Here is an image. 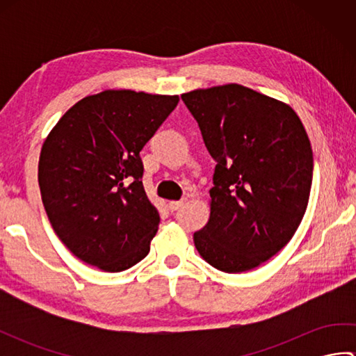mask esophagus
<instances>
[{"instance_id":"34e87169","label":"esophagus","mask_w":356,"mask_h":356,"mask_svg":"<svg viewBox=\"0 0 356 356\" xmlns=\"http://www.w3.org/2000/svg\"><path fill=\"white\" fill-rule=\"evenodd\" d=\"M185 205V200H171L170 203H168V208L171 209V211H177V209H180Z\"/></svg>"}]
</instances>
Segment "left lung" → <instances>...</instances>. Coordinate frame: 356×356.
<instances>
[{"mask_svg":"<svg viewBox=\"0 0 356 356\" xmlns=\"http://www.w3.org/2000/svg\"><path fill=\"white\" fill-rule=\"evenodd\" d=\"M182 99L217 162L195 249L226 274L251 270L289 243L305 217L314 171L306 128L291 105L240 84Z\"/></svg>","mask_w":356,"mask_h":356,"instance_id":"1","label":"left lung"}]
</instances>
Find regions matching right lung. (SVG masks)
I'll return each instance as SVG.
<instances>
[{"mask_svg":"<svg viewBox=\"0 0 356 356\" xmlns=\"http://www.w3.org/2000/svg\"><path fill=\"white\" fill-rule=\"evenodd\" d=\"M177 102V95L104 90L47 134L38 163L42 203L79 260L120 272L149 252L161 217L143 190L139 153Z\"/></svg>","mask_w":356,"mask_h":356,"instance_id":"right-lung-1","label":"right lung"}]
</instances>
